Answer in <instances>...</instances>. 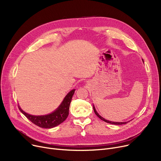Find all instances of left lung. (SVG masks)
I'll return each instance as SVG.
<instances>
[{
	"label": "left lung",
	"mask_w": 161,
	"mask_h": 161,
	"mask_svg": "<svg viewBox=\"0 0 161 161\" xmlns=\"http://www.w3.org/2000/svg\"><path fill=\"white\" fill-rule=\"evenodd\" d=\"M142 60H143V59H142ZM93 109H94V112H95V114L100 118V119H102L103 121H105V122H106V123H110V124H113V125H123V124H126V123H127V122H114V121H108V120H107V119H105L104 118H103L102 116H100V115L98 114V112L96 111V109H95L94 105H93Z\"/></svg>",
	"instance_id": "obj_1"
}]
</instances>
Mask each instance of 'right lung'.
<instances>
[{
  "instance_id": "obj_1",
  "label": "right lung",
  "mask_w": 161,
  "mask_h": 161,
  "mask_svg": "<svg viewBox=\"0 0 161 161\" xmlns=\"http://www.w3.org/2000/svg\"><path fill=\"white\" fill-rule=\"evenodd\" d=\"M75 89H72L64 97L63 102L54 112L44 115H33L25 112L18 106L21 112L29 120L36 125L44 129H52L60 125L66 120L69 114L70 104L74 94Z\"/></svg>"
}]
</instances>
